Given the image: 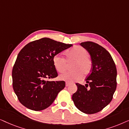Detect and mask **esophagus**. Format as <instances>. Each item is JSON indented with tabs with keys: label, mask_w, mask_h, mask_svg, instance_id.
Listing matches in <instances>:
<instances>
[{
	"label": "esophagus",
	"mask_w": 129,
	"mask_h": 129,
	"mask_svg": "<svg viewBox=\"0 0 129 129\" xmlns=\"http://www.w3.org/2000/svg\"><path fill=\"white\" fill-rule=\"evenodd\" d=\"M69 85H70L69 83H68V82L66 83V87H68V86H69Z\"/></svg>",
	"instance_id": "1"
}]
</instances>
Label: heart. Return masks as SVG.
I'll list each match as a JSON object with an SVG mask.
<instances>
[{
    "instance_id": "1",
    "label": "heart",
    "mask_w": 129,
    "mask_h": 129,
    "mask_svg": "<svg viewBox=\"0 0 129 129\" xmlns=\"http://www.w3.org/2000/svg\"><path fill=\"white\" fill-rule=\"evenodd\" d=\"M66 59L59 54L53 58V62L56 70L59 73H63L68 68V63L73 62L71 66L72 71L61 74L59 79L67 82H74L90 73L92 62L88 56L87 51L80 46H76L65 53Z\"/></svg>"
}]
</instances>
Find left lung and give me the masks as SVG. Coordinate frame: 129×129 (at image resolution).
<instances>
[{
    "instance_id": "1",
    "label": "left lung",
    "mask_w": 129,
    "mask_h": 129,
    "mask_svg": "<svg viewBox=\"0 0 129 129\" xmlns=\"http://www.w3.org/2000/svg\"><path fill=\"white\" fill-rule=\"evenodd\" d=\"M80 45L89 53L92 62L91 73L85 86L76 83L77 90L72 96L76 107L86 114L96 113L112 101L116 89L117 69L108 51L92 42Z\"/></svg>"
}]
</instances>
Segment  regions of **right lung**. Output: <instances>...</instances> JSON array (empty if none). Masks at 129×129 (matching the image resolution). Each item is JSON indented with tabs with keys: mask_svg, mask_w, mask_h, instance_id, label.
<instances>
[{
	"mask_svg": "<svg viewBox=\"0 0 129 129\" xmlns=\"http://www.w3.org/2000/svg\"><path fill=\"white\" fill-rule=\"evenodd\" d=\"M71 46L44 38L30 42L20 51L12 70V80L15 94L24 106L40 111L53 103L64 88L65 82L46 79L57 76L53 58Z\"/></svg>",
	"mask_w": 129,
	"mask_h": 129,
	"instance_id": "right-lung-1",
	"label": "right lung"
}]
</instances>
